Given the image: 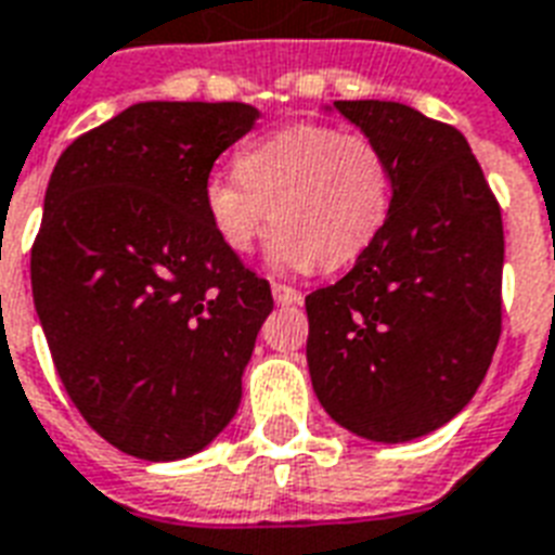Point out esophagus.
I'll use <instances>...</instances> for the list:
<instances>
[{
  "label": "esophagus",
  "instance_id": "obj_1",
  "mask_svg": "<svg viewBox=\"0 0 555 555\" xmlns=\"http://www.w3.org/2000/svg\"><path fill=\"white\" fill-rule=\"evenodd\" d=\"M273 299L279 306H299L302 302V294L291 285H282V282H273Z\"/></svg>",
  "mask_w": 555,
  "mask_h": 555
}]
</instances>
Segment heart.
Returning <instances> with one entry per match:
<instances>
[{
    "mask_svg": "<svg viewBox=\"0 0 555 555\" xmlns=\"http://www.w3.org/2000/svg\"><path fill=\"white\" fill-rule=\"evenodd\" d=\"M238 171H211L203 209L221 244L253 253L273 209L270 261L282 270H337L380 238L396 175L387 151L332 125H291L249 142Z\"/></svg>",
    "mask_w": 555,
    "mask_h": 555,
    "instance_id": "obj_1",
    "label": "heart"
}]
</instances>
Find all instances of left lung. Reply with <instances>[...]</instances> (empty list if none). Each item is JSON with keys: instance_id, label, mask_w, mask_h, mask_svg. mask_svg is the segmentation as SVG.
I'll return each mask as SVG.
<instances>
[{"instance_id": "obj_1", "label": "left lung", "mask_w": 555, "mask_h": 555, "mask_svg": "<svg viewBox=\"0 0 555 555\" xmlns=\"http://www.w3.org/2000/svg\"><path fill=\"white\" fill-rule=\"evenodd\" d=\"M392 163L380 238L306 296L308 370L325 413L363 439L408 442L472 401L501 340L503 221L456 127L399 101H334Z\"/></svg>"}]
</instances>
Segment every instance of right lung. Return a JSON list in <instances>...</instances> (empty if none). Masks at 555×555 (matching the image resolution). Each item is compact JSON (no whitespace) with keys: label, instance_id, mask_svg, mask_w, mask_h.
Returning <instances> with one entry per match:
<instances>
[{"label":"right lung","instance_id":"add662e5","mask_svg":"<svg viewBox=\"0 0 555 555\" xmlns=\"http://www.w3.org/2000/svg\"><path fill=\"white\" fill-rule=\"evenodd\" d=\"M256 116L133 104L75 139L46 189L31 291L54 370L87 425L139 460H183L230 425L273 311L203 209L211 165Z\"/></svg>","mask_w":555,"mask_h":555}]
</instances>
